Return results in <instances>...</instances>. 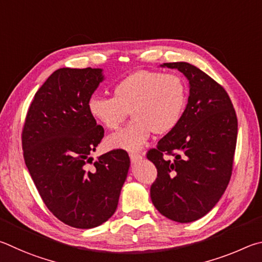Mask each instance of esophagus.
Masks as SVG:
<instances>
[{
    "instance_id": "esophagus-1",
    "label": "esophagus",
    "mask_w": 262,
    "mask_h": 262,
    "mask_svg": "<svg viewBox=\"0 0 262 262\" xmlns=\"http://www.w3.org/2000/svg\"><path fill=\"white\" fill-rule=\"evenodd\" d=\"M130 159L132 162H138L143 159V157H141V154H138V153H130Z\"/></svg>"
}]
</instances>
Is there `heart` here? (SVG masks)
<instances>
[{
	"mask_svg": "<svg viewBox=\"0 0 262 262\" xmlns=\"http://www.w3.org/2000/svg\"><path fill=\"white\" fill-rule=\"evenodd\" d=\"M187 102V90L176 73L138 70L119 79L113 98L93 95L87 109L107 130H117L131 113L135 121L107 139L110 148L139 150L150 136L167 135L181 122Z\"/></svg>",
	"mask_w": 262,
	"mask_h": 262,
	"instance_id": "b5f03b06",
	"label": "heart"
}]
</instances>
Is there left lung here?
<instances>
[{"label":"left lung","instance_id":"8db88e82","mask_svg":"<svg viewBox=\"0 0 262 262\" xmlns=\"http://www.w3.org/2000/svg\"><path fill=\"white\" fill-rule=\"evenodd\" d=\"M164 67L184 73L190 96L178 125L146 154L158 170L150 199L163 216L189 223L207 214L230 182L238 121L227 91L207 73L185 62Z\"/></svg>","mask_w":262,"mask_h":262}]
</instances>
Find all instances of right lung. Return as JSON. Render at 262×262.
Here are the masks:
<instances>
[{"label":"right lung","instance_id":"1","mask_svg":"<svg viewBox=\"0 0 262 262\" xmlns=\"http://www.w3.org/2000/svg\"><path fill=\"white\" fill-rule=\"evenodd\" d=\"M101 69L62 68L34 95L21 130L24 161L41 199L59 221L78 229L104 223L117 208L130 158L113 149L90 157L104 130L87 102Z\"/></svg>","mask_w":262,"mask_h":262}]
</instances>
